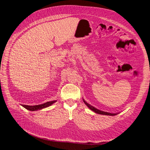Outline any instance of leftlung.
Instances as JSON below:
<instances>
[{
	"mask_svg": "<svg viewBox=\"0 0 150 150\" xmlns=\"http://www.w3.org/2000/svg\"><path fill=\"white\" fill-rule=\"evenodd\" d=\"M84 103H86V105L91 110H92L93 111H94V112H96V113H97V114H102V115H115L117 114H111V113H110V112H104V111H100V110H98V109H96V108H94V107L92 106L91 105H89L88 103H87L84 100Z\"/></svg>",
	"mask_w": 150,
	"mask_h": 150,
	"instance_id": "obj_1",
	"label": "left lung"
}]
</instances>
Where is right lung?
<instances>
[{
    "instance_id": "obj_1",
    "label": "right lung",
    "mask_w": 150,
    "mask_h": 150,
    "mask_svg": "<svg viewBox=\"0 0 150 150\" xmlns=\"http://www.w3.org/2000/svg\"><path fill=\"white\" fill-rule=\"evenodd\" d=\"M57 100H53V101H50V102H47L45 103L41 104V105H34V106H29V105H21L22 106L25 108L27 110H28L29 111H36L38 110H42L43 108L48 107L49 106L51 105L52 103L54 102H56Z\"/></svg>"
}]
</instances>
